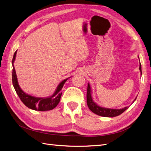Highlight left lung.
Here are the masks:
<instances>
[{"label": "left lung", "mask_w": 151, "mask_h": 151, "mask_svg": "<svg viewBox=\"0 0 151 151\" xmlns=\"http://www.w3.org/2000/svg\"><path fill=\"white\" fill-rule=\"evenodd\" d=\"M139 69L140 70L142 74V68L141 65H140ZM87 104L90 109L91 111H93L98 115L104 116V117H115L121 115L122 113L124 112L126 109L129 108L128 106L123 108L122 109H110V108H105L98 106L93 101L92 97H91V90L89 84H88V89H87ZM136 98L135 99V100ZM135 100L134 101H135Z\"/></svg>", "instance_id": "8db88e82"}]
</instances>
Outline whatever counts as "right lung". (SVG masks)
Instances as JSON below:
<instances>
[{"label":"right lung","mask_w":151,"mask_h":151,"mask_svg":"<svg viewBox=\"0 0 151 151\" xmlns=\"http://www.w3.org/2000/svg\"><path fill=\"white\" fill-rule=\"evenodd\" d=\"M16 52H15L14 54V57L12 58V84L14 88L15 89L16 92L18 96L19 97L21 101L26 106L31 109H34V110L37 111H48L53 109V108H55L58 103L60 102V98L62 96V89L63 86V84H65V82L67 81V79H65L62 82L59 84L57 88L55 91V93L50 97H48L46 98H36L28 94L25 93L23 91H22L18 84L17 76L16 74L15 68L14 67L13 63L15 60Z\"/></svg>","instance_id":"right-lung-1"}]
</instances>
